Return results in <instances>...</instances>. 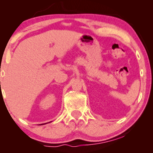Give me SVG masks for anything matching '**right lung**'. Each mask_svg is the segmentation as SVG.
<instances>
[{
    "label": "right lung",
    "instance_id": "add662e5",
    "mask_svg": "<svg viewBox=\"0 0 153 153\" xmlns=\"http://www.w3.org/2000/svg\"><path fill=\"white\" fill-rule=\"evenodd\" d=\"M45 124H46V123H45ZM42 124H39V125H42Z\"/></svg>",
    "mask_w": 153,
    "mask_h": 153
}]
</instances>
